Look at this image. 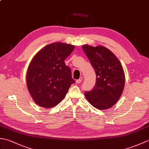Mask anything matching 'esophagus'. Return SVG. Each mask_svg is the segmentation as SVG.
<instances>
[{"instance_id": "esophagus-1", "label": "esophagus", "mask_w": 149, "mask_h": 149, "mask_svg": "<svg viewBox=\"0 0 149 149\" xmlns=\"http://www.w3.org/2000/svg\"><path fill=\"white\" fill-rule=\"evenodd\" d=\"M82 81H83V77H81L79 79L76 80V83H77V84H79V83H81Z\"/></svg>"}]
</instances>
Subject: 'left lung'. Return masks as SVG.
<instances>
[{"label": "left lung", "instance_id": "left-lung-1", "mask_svg": "<svg viewBox=\"0 0 149 149\" xmlns=\"http://www.w3.org/2000/svg\"><path fill=\"white\" fill-rule=\"evenodd\" d=\"M96 74L93 90L85 92L87 100L95 108L104 110L113 106L122 95L125 74L119 59L104 46H82Z\"/></svg>", "mask_w": 149, "mask_h": 149}]
</instances>
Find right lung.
<instances>
[{
  "instance_id": "obj_1",
  "label": "right lung",
  "mask_w": 149,
  "mask_h": 149,
  "mask_svg": "<svg viewBox=\"0 0 149 149\" xmlns=\"http://www.w3.org/2000/svg\"><path fill=\"white\" fill-rule=\"evenodd\" d=\"M75 48L70 44L56 42L40 50L31 60L26 74L27 89L35 103L52 108L64 99L75 83L65 60Z\"/></svg>"
}]
</instances>
